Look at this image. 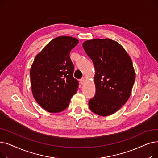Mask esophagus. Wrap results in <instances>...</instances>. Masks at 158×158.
Masks as SVG:
<instances>
[{
    "label": "esophagus",
    "mask_w": 158,
    "mask_h": 158,
    "mask_svg": "<svg viewBox=\"0 0 158 158\" xmlns=\"http://www.w3.org/2000/svg\"><path fill=\"white\" fill-rule=\"evenodd\" d=\"M85 79L84 78V77H82V79H81L80 80H79V82H80V84L81 85H83L85 82Z\"/></svg>",
    "instance_id": "obj_1"
}]
</instances>
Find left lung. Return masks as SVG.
Masks as SVG:
<instances>
[{"mask_svg": "<svg viewBox=\"0 0 158 158\" xmlns=\"http://www.w3.org/2000/svg\"><path fill=\"white\" fill-rule=\"evenodd\" d=\"M82 47L95 69L96 92L89 101V109L103 117L112 114L127 101L135 83L131 57L122 45L110 39L88 40Z\"/></svg>", "mask_w": 158, "mask_h": 158, "instance_id": "1", "label": "left lung"}]
</instances>
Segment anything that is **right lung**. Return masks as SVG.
Wrapping results in <instances>:
<instances>
[{
    "instance_id": "add662e5",
    "label": "right lung",
    "mask_w": 158,
    "mask_h": 158,
    "mask_svg": "<svg viewBox=\"0 0 158 158\" xmlns=\"http://www.w3.org/2000/svg\"><path fill=\"white\" fill-rule=\"evenodd\" d=\"M79 43L70 36H59L35 57L30 70L32 92L38 104L50 113H59L69 105L79 82L73 77L70 52Z\"/></svg>"
}]
</instances>
